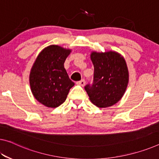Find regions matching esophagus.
Here are the masks:
<instances>
[{"mask_svg": "<svg viewBox=\"0 0 159 159\" xmlns=\"http://www.w3.org/2000/svg\"><path fill=\"white\" fill-rule=\"evenodd\" d=\"M77 84L80 85V86H82V87L84 86V84H85V80H80V81L77 82Z\"/></svg>", "mask_w": 159, "mask_h": 159, "instance_id": "1", "label": "esophagus"}]
</instances>
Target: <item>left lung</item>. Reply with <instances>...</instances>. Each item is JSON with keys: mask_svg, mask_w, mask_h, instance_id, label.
I'll use <instances>...</instances> for the list:
<instances>
[{"mask_svg": "<svg viewBox=\"0 0 159 159\" xmlns=\"http://www.w3.org/2000/svg\"><path fill=\"white\" fill-rule=\"evenodd\" d=\"M90 57L94 65L93 83L87 84L84 89L97 107H111L121 99L127 87L129 71L126 61L114 51L92 52Z\"/></svg>", "mask_w": 159, "mask_h": 159, "instance_id": "8db88e82", "label": "left lung"}]
</instances>
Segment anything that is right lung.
<instances>
[{
    "label": "right lung",
    "instance_id": "add662e5",
    "mask_svg": "<svg viewBox=\"0 0 159 159\" xmlns=\"http://www.w3.org/2000/svg\"><path fill=\"white\" fill-rule=\"evenodd\" d=\"M70 52L69 49L50 45L41 51L32 67L29 80L32 93L46 107H59L75 85L64 67Z\"/></svg>",
    "mask_w": 159,
    "mask_h": 159
}]
</instances>
